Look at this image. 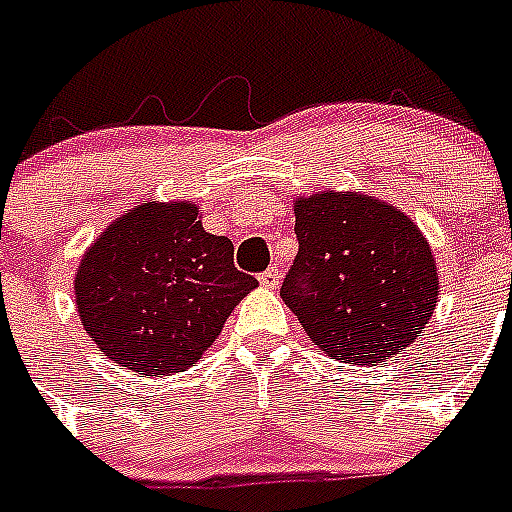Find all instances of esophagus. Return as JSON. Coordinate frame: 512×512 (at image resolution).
<instances>
[{
    "instance_id": "obj_1",
    "label": "esophagus",
    "mask_w": 512,
    "mask_h": 512,
    "mask_svg": "<svg viewBox=\"0 0 512 512\" xmlns=\"http://www.w3.org/2000/svg\"><path fill=\"white\" fill-rule=\"evenodd\" d=\"M260 283L262 288H278V285L283 283V272H280L278 267H270V270H265L260 275Z\"/></svg>"
}]
</instances>
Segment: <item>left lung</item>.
Returning <instances> with one entry per match:
<instances>
[{
	"mask_svg": "<svg viewBox=\"0 0 512 512\" xmlns=\"http://www.w3.org/2000/svg\"><path fill=\"white\" fill-rule=\"evenodd\" d=\"M293 212L300 247L280 295L310 341L356 366L414 343L439 298L437 260L414 219L333 189L298 197Z\"/></svg>",
	"mask_w": 512,
	"mask_h": 512,
	"instance_id": "left-lung-1",
	"label": "left lung"
}]
</instances>
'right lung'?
I'll list each match as a JSON object with an SVG mask.
<instances>
[{
	"label": "right lung",
	"instance_id": "add662e5",
	"mask_svg": "<svg viewBox=\"0 0 512 512\" xmlns=\"http://www.w3.org/2000/svg\"><path fill=\"white\" fill-rule=\"evenodd\" d=\"M257 280L194 202H143L113 219L75 275L80 323L113 364L143 376L186 371Z\"/></svg>",
	"mask_w": 512,
	"mask_h": 512
}]
</instances>
